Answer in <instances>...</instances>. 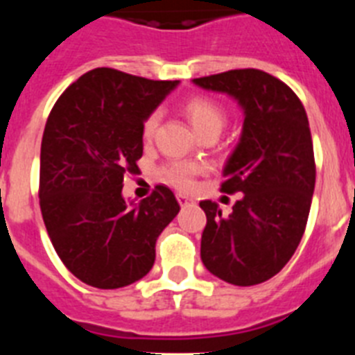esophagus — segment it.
I'll list each match as a JSON object with an SVG mask.
<instances>
[{
  "label": "esophagus",
  "mask_w": 355,
  "mask_h": 355,
  "mask_svg": "<svg viewBox=\"0 0 355 355\" xmlns=\"http://www.w3.org/2000/svg\"><path fill=\"white\" fill-rule=\"evenodd\" d=\"M178 202H180L181 206H188V205H192L193 200L188 196H184V193H178Z\"/></svg>",
  "instance_id": "obj_1"
}]
</instances>
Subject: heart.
Wrapping results in <instances>:
<instances>
[{
	"label": "heart",
	"instance_id": "1",
	"mask_svg": "<svg viewBox=\"0 0 355 355\" xmlns=\"http://www.w3.org/2000/svg\"><path fill=\"white\" fill-rule=\"evenodd\" d=\"M183 112L187 115L188 122L192 124V128L200 137H205L208 133L218 135L222 131V128L225 126V122H227V112H225L224 106L220 103H216L215 99H211V97L206 96H196L192 99H188L183 105ZM158 124L159 115L156 112L150 114L144 121V140L149 142L155 137L156 130H158ZM202 171H205L202 165H197V163L192 162H183V159H174V162L165 163L159 168V175L167 183L174 184V187L181 188V190H188L193 184V178L197 174H200Z\"/></svg>",
	"mask_w": 355,
	"mask_h": 355
}]
</instances>
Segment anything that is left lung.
I'll return each instance as SVG.
<instances>
[{"mask_svg":"<svg viewBox=\"0 0 355 355\" xmlns=\"http://www.w3.org/2000/svg\"><path fill=\"white\" fill-rule=\"evenodd\" d=\"M193 83L229 94L245 114L220 184L222 192L243 196L229 216L216 202L200 200L206 213L200 259L234 286L265 283L297 250L311 208L316 167L306 110L286 83L259 69H234Z\"/></svg>","mask_w":355,"mask_h":355,"instance_id":"8db88e82","label":"left lung"}]
</instances>
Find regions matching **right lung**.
Segmentation results:
<instances>
[{
  "label": "right lung",
  "mask_w": 355,
  "mask_h": 355,
  "mask_svg": "<svg viewBox=\"0 0 355 355\" xmlns=\"http://www.w3.org/2000/svg\"><path fill=\"white\" fill-rule=\"evenodd\" d=\"M178 83L97 67L78 78L49 114L40 146V211L58 258L89 286L115 290L149 274L156 240L180 213L163 184L139 205L122 197L124 174L142 158L144 121Z\"/></svg>",
  "instance_id": "add662e5"
}]
</instances>
